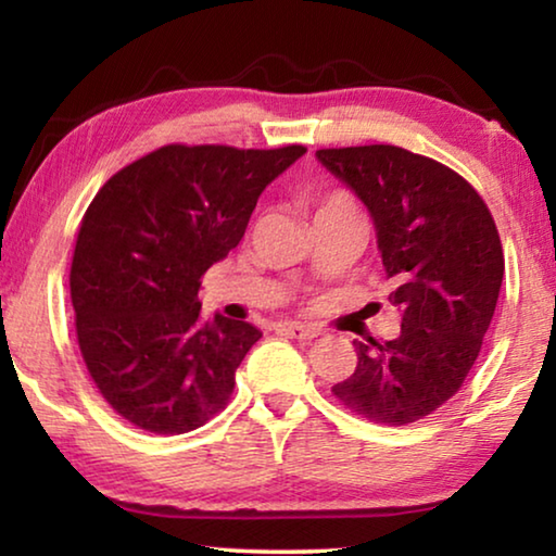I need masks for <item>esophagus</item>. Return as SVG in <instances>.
Returning a JSON list of instances; mask_svg holds the SVG:
<instances>
[{
	"label": "esophagus",
	"mask_w": 556,
	"mask_h": 556,
	"mask_svg": "<svg viewBox=\"0 0 556 556\" xmlns=\"http://www.w3.org/2000/svg\"><path fill=\"white\" fill-rule=\"evenodd\" d=\"M275 331L279 336H289V338H299V341H312V338H316L318 328L314 326H304V324H277Z\"/></svg>",
	"instance_id": "obj_1"
}]
</instances>
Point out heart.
I'll return each mask as SVG.
<instances>
[{
    "label": "heart",
    "instance_id": "obj_1",
    "mask_svg": "<svg viewBox=\"0 0 556 556\" xmlns=\"http://www.w3.org/2000/svg\"><path fill=\"white\" fill-rule=\"evenodd\" d=\"M312 211H314V220H318V218H326V215H333V213L355 211V205L351 201V195H348L345 191H328V193L316 195L312 203Z\"/></svg>",
    "mask_w": 556,
    "mask_h": 556
}]
</instances>
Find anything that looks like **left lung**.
<instances>
[{"label": "left lung", "mask_w": 556, "mask_h": 556, "mask_svg": "<svg viewBox=\"0 0 556 556\" xmlns=\"http://www.w3.org/2000/svg\"><path fill=\"white\" fill-rule=\"evenodd\" d=\"M372 215L384 275L402 312L394 341H353L336 400L375 425L425 419L460 390L481 353L505 257L485 201L454 168L392 144L318 149Z\"/></svg>", "instance_id": "8db88e82"}]
</instances>
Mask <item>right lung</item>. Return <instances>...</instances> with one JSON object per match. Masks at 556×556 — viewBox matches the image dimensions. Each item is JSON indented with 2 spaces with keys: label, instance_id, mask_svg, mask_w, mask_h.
<instances>
[{
  "label": "right lung",
  "instance_id": "1",
  "mask_svg": "<svg viewBox=\"0 0 556 556\" xmlns=\"http://www.w3.org/2000/svg\"><path fill=\"white\" fill-rule=\"evenodd\" d=\"M306 147L166 144L108 178L80 220L71 299L80 355L122 419L186 434L225 409L262 333L201 318V279L238 248L260 193Z\"/></svg>",
  "mask_w": 556,
  "mask_h": 556
}]
</instances>
